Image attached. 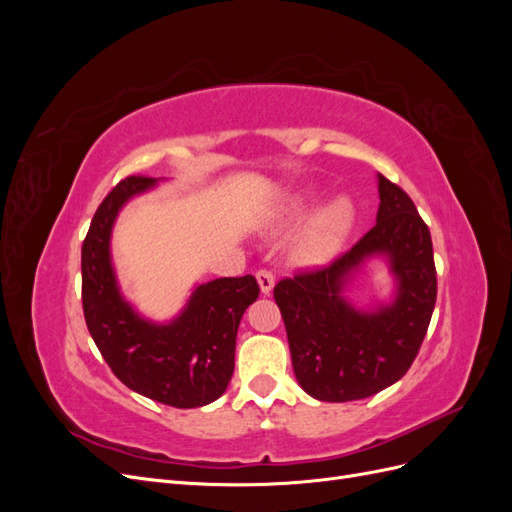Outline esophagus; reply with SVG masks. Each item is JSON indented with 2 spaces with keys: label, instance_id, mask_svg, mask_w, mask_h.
Instances as JSON below:
<instances>
[{
  "label": "esophagus",
  "instance_id": "obj_1",
  "mask_svg": "<svg viewBox=\"0 0 512 512\" xmlns=\"http://www.w3.org/2000/svg\"><path fill=\"white\" fill-rule=\"evenodd\" d=\"M256 280H258V286L262 290V294H269L273 290V284H275V277L269 269H258L256 273Z\"/></svg>",
  "mask_w": 512,
  "mask_h": 512
}]
</instances>
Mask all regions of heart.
Instances as JSON below:
<instances>
[{
	"mask_svg": "<svg viewBox=\"0 0 512 512\" xmlns=\"http://www.w3.org/2000/svg\"><path fill=\"white\" fill-rule=\"evenodd\" d=\"M309 209L307 198H297L288 207V218H303ZM354 222V205L348 196L333 198L327 207H322L314 222L309 224L307 232L299 245V256L307 262H322L331 258L339 245L344 243L346 235Z\"/></svg>",
	"mask_w": 512,
	"mask_h": 512,
	"instance_id": "1",
	"label": "heart"
}]
</instances>
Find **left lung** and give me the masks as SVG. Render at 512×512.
<instances>
[{
	"label": "left lung",
	"mask_w": 512,
	"mask_h": 512,
	"mask_svg": "<svg viewBox=\"0 0 512 512\" xmlns=\"http://www.w3.org/2000/svg\"><path fill=\"white\" fill-rule=\"evenodd\" d=\"M378 222L329 265L297 271L275 284L292 369L307 395L354 401L406 376L425 339L438 294L429 228L412 198L378 175ZM374 253H386L398 277V299L376 315L347 305V275Z\"/></svg>",
	"instance_id": "1"
}]
</instances>
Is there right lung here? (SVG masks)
I'll use <instances>...</instances> for the list:
<instances>
[{
  "instance_id": "obj_1",
  "label": "right lung",
  "mask_w": 512,
  "mask_h": 512,
  "mask_svg": "<svg viewBox=\"0 0 512 512\" xmlns=\"http://www.w3.org/2000/svg\"><path fill=\"white\" fill-rule=\"evenodd\" d=\"M156 179L130 175L100 203L81 250L83 314L89 335L113 374L160 404L198 408L218 399L235 371L237 329L258 294L254 275L220 277L198 286L183 314L153 324L121 299L111 267V228L119 209Z\"/></svg>"
}]
</instances>
